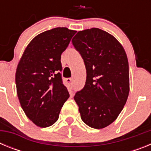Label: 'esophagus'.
<instances>
[{"instance_id": "esophagus-1", "label": "esophagus", "mask_w": 151, "mask_h": 151, "mask_svg": "<svg viewBox=\"0 0 151 151\" xmlns=\"http://www.w3.org/2000/svg\"><path fill=\"white\" fill-rule=\"evenodd\" d=\"M66 82L68 83V85H70V86H72V85H73V78H66Z\"/></svg>"}]
</instances>
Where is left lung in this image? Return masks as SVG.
<instances>
[{
  "mask_svg": "<svg viewBox=\"0 0 151 151\" xmlns=\"http://www.w3.org/2000/svg\"><path fill=\"white\" fill-rule=\"evenodd\" d=\"M86 68L83 88L74 100L81 118L96 129L105 128L116 119L129 93L127 56L113 35L97 28L80 31L72 40Z\"/></svg>",
  "mask_w": 151,
  "mask_h": 151,
  "instance_id": "obj_1",
  "label": "left lung"
}]
</instances>
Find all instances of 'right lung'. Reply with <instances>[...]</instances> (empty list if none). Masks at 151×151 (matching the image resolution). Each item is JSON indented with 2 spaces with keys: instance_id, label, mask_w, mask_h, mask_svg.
Masks as SVG:
<instances>
[{
  "instance_id": "right-lung-1",
  "label": "right lung",
  "mask_w": 151,
  "mask_h": 151,
  "mask_svg": "<svg viewBox=\"0 0 151 151\" xmlns=\"http://www.w3.org/2000/svg\"><path fill=\"white\" fill-rule=\"evenodd\" d=\"M76 32L63 27L45 31L32 40L19 62L16 72L19 101L37 126L55 123L69 97L63 83L60 59Z\"/></svg>"
}]
</instances>
